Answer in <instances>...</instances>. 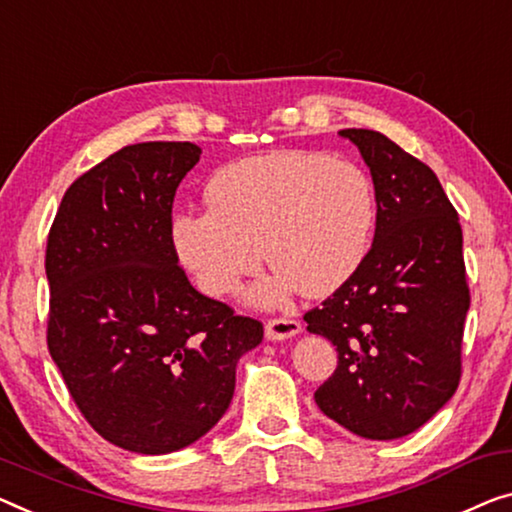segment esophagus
<instances>
[{
	"label": "esophagus",
	"mask_w": 512,
	"mask_h": 512,
	"mask_svg": "<svg viewBox=\"0 0 512 512\" xmlns=\"http://www.w3.org/2000/svg\"><path fill=\"white\" fill-rule=\"evenodd\" d=\"M264 333H266V340H287V338H294V335L301 333V322L299 319H292V317H276V319H269L264 326Z\"/></svg>",
	"instance_id": "esophagus-1"
}]
</instances>
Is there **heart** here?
<instances>
[{"label":"heart","mask_w":512,"mask_h":512,"mask_svg":"<svg viewBox=\"0 0 512 512\" xmlns=\"http://www.w3.org/2000/svg\"><path fill=\"white\" fill-rule=\"evenodd\" d=\"M207 211L172 218L179 262L209 296L232 294L262 255L271 269L248 299L276 308L294 289L326 296L354 276L377 223L375 183L363 167L310 151L234 160L204 188Z\"/></svg>","instance_id":"heart-1"}]
</instances>
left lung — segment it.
<instances>
[{
  "mask_svg": "<svg viewBox=\"0 0 512 512\" xmlns=\"http://www.w3.org/2000/svg\"><path fill=\"white\" fill-rule=\"evenodd\" d=\"M377 193L372 248L347 282L305 312L338 352L317 407L365 439H400L453 398L471 296L462 227L430 167L368 128H345Z\"/></svg>",
  "mask_w": 512,
  "mask_h": 512,
  "instance_id": "1",
  "label": "left lung"
}]
</instances>
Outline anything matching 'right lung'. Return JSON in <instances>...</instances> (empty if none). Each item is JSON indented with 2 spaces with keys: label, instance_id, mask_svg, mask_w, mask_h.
Listing matches in <instances>:
<instances>
[{
  "label": "right lung",
  "instance_id": "obj_1",
  "mask_svg": "<svg viewBox=\"0 0 512 512\" xmlns=\"http://www.w3.org/2000/svg\"><path fill=\"white\" fill-rule=\"evenodd\" d=\"M193 142L119 149L71 183L48 234V349L87 423L142 455L181 451L230 407L236 363L264 338L190 285L172 202Z\"/></svg>",
  "mask_w": 512,
  "mask_h": 512
}]
</instances>
